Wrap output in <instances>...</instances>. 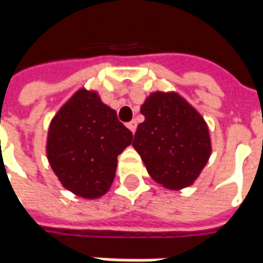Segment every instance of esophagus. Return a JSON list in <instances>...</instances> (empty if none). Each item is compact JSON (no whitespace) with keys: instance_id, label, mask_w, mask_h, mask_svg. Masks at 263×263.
Wrapping results in <instances>:
<instances>
[{"instance_id":"1","label":"esophagus","mask_w":263,"mask_h":263,"mask_svg":"<svg viewBox=\"0 0 263 263\" xmlns=\"http://www.w3.org/2000/svg\"><path fill=\"white\" fill-rule=\"evenodd\" d=\"M136 127H137L136 121H130V123H127V128H128L132 133H135V132H136Z\"/></svg>"}]
</instances>
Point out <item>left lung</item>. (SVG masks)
I'll return each mask as SVG.
<instances>
[{
	"label": "left lung",
	"mask_w": 263,
	"mask_h": 263,
	"mask_svg": "<svg viewBox=\"0 0 263 263\" xmlns=\"http://www.w3.org/2000/svg\"><path fill=\"white\" fill-rule=\"evenodd\" d=\"M133 147L147 174L170 190L192 186L209 161L211 135L205 118L177 92H152L140 106Z\"/></svg>",
	"instance_id": "8db88e82"
}]
</instances>
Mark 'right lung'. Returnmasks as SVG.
<instances>
[{
    "label": "right lung",
    "mask_w": 263,
    "mask_h": 263,
    "mask_svg": "<svg viewBox=\"0 0 263 263\" xmlns=\"http://www.w3.org/2000/svg\"><path fill=\"white\" fill-rule=\"evenodd\" d=\"M133 135L96 90L80 87L52 117L46 158L60 183L82 199H99L109 190L117 157Z\"/></svg>",
    "instance_id": "1"
}]
</instances>
